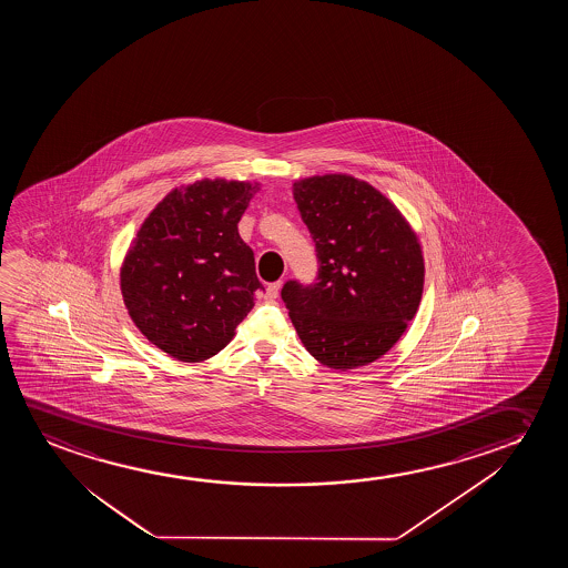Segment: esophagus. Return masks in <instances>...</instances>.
Masks as SVG:
<instances>
[{"instance_id": "esophagus-1", "label": "esophagus", "mask_w": 568, "mask_h": 568, "mask_svg": "<svg viewBox=\"0 0 568 568\" xmlns=\"http://www.w3.org/2000/svg\"><path fill=\"white\" fill-rule=\"evenodd\" d=\"M280 288L281 281H277V283H270V285H267V287H265L264 291L265 301H275V298H277V295H280Z\"/></svg>"}]
</instances>
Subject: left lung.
I'll list each match as a JSON object with an SVG mask.
<instances>
[{
    "instance_id": "1",
    "label": "left lung",
    "mask_w": 568,
    "mask_h": 568,
    "mask_svg": "<svg viewBox=\"0 0 568 568\" xmlns=\"http://www.w3.org/2000/svg\"><path fill=\"white\" fill-rule=\"evenodd\" d=\"M296 207L316 246L312 283L288 280L281 298L306 351L349 371L381 358L419 308L425 265L402 213L363 180L295 182Z\"/></svg>"
}]
</instances>
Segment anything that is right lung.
Listing matches in <instances>:
<instances>
[{
  "label": "right lung",
  "instance_id": "1",
  "mask_svg": "<svg viewBox=\"0 0 568 568\" xmlns=\"http://www.w3.org/2000/svg\"><path fill=\"white\" fill-rule=\"evenodd\" d=\"M256 194L246 182L202 180L151 211L122 267L135 326L184 363L217 355L262 291L239 221Z\"/></svg>",
  "mask_w": 568,
  "mask_h": 568
}]
</instances>
